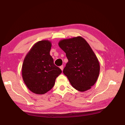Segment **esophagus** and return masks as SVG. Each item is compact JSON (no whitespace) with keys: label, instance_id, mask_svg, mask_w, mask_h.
Instances as JSON below:
<instances>
[{"label":"esophagus","instance_id":"1","mask_svg":"<svg viewBox=\"0 0 125 125\" xmlns=\"http://www.w3.org/2000/svg\"><path fill=\"white\" fill-rule=\"evenodd\" d=\"M60 68H61V70H62L63 71V65H61V66L60 67Z\"/></svg>","mask_w":125,"mask_h":125}]
</instances>
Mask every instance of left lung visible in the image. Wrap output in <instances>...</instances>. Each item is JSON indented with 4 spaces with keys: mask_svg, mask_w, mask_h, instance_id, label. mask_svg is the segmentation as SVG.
Returning a JSON list of instances; mask_svg holds the SVG:
<instances>
[{
    "mask_svg": "<svg viewBox=\"0 0 125 125\" xmlns=\"http://www.w3.org/2000/svg\"><path fill=\"white\" fill-rule=\"evenodd\" d=\"M58 45L68 60L63 72L71 85L80 92L90 89L98 79L100 65L88 42L78 36L61 40Z\"/></svg>",
    "mask_w": 125,
    "mask_h": 125,
    "instance_id": "left-lung-1",
    "label": "left lung"
}]
</instances>
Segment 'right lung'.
I'll return each instance as SVG.
<instances>
[{"label":"right lung","mask_w":125,"mask_h":125,"mask_svg":"<svg viewBox=\"0 0 125 125\" xmlns=\"http://www.w3.org/2000/svg\"><path fill=\"white\" fill-rule=\"evenodd\" d=\"M51 42L48 40L37 42L25 57L22 76L29 89L37 94H43L53 87L56 78L62 73L53 63L50 54Z\"/></svg>","instance_id":"right-lung-1"}]
</instances>
